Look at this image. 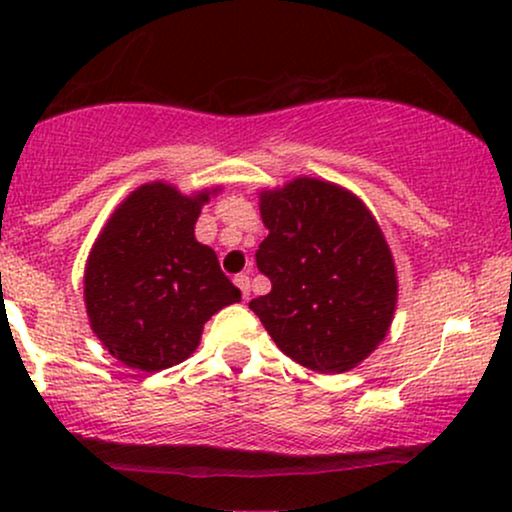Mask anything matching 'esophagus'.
Masks as SVG:
<instances>
[{
	"instance_id": "34e87169",
	"label": "esophagus",
	"mask_w": 512,
	"mask_h": 512,
	"mask_svg": "<svg viewBox=\"0 0 512 512\" xmlns=\"http://www.w3.org/2000/svg\"><path fill=\"white\" fill-rule=\"evenodd\" d=\"M233 281H236V286L240 289V293H243V298H248L250 296V276L248 274H238Z\"/></svg>"
}]
</instances>
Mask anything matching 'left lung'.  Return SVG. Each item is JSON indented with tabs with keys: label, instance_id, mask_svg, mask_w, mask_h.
I'll return each mask as SVG.
<instances>
[{
	"label": "left lung",
	"instance_id": "obj_1",
	"mask_svg": "<svg viewBox=\"0 0 512 512\" xmlns=\"http://www.w3.org/2000/svg\"><path fill=\"white\" fill-rule=\"evenodd\" d=\"M257 269L272 281L250 310L301 366L344 373L390 327L397 276L383 231L361 199L332 182L298 178L264 192Z\"/></svg>",
	"mask_w": 512,
	"mask_h": 512
}]
</instances>
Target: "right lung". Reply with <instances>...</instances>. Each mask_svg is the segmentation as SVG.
<instances>
[{"label": "right lung", "mask_w": 512, "mask_h": 512, "mask_svg": "<svg viewBox=\"0 0 512 512\" xmlns=\"http://www.w3.org/2000/svg\"><path fill=\"white\" fill-rule=\"evenodd\" d=\"M207 199V192L182 197L163 182L139 187L110 216L88 255L91 327L129 368L156 373L185 361L204 322L240 301L216 252L195 238Z\"/></svg>", "instance_id": "right-lung-1"}]
</instances>
